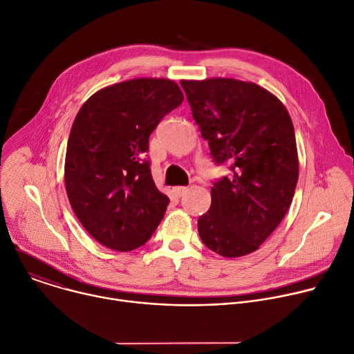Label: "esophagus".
Wrapping results in <instances>:
<instances>
[{
    "label": "esophagus",
    "mask_w": 354,
    "mask_h": 354,
    "mask_svg": "<svg viewBox=\"0 0 354 354\" xmlns=\"http://www.w3.org/2000/svg\"><path fill=\"white\" fill-rule=\"evenodd\" d=\"M189 189L186 187V186H178V187H174L172 189V192L178 196V197H180V196H183V194H186V192H187Z\"/></svg>",
    "instance_id": "1"
}]
</instances>
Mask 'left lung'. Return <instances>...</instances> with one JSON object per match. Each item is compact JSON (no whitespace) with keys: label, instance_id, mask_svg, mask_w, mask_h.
Returning a JSON list of instances; mask_svg holds the SVG:
<instances>
[{"label":"left lung","instance_id":"left-lung-1","mask_svg":"<svg viewBox=\"0 0 354 354\" xmlns=\"http://www.w3.org/2000/svg\"><path fill=\"white\" fill-rule=\"evenodd\" d=\"M217 165L232 175L212 187V206L197 220L203 243L225 258L250 254L284 218L298 180L291 118L265 88L232 78L180 81Z\"/></svg>","mask_w":354,"mask_h":354}]
</instances>
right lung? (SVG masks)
Masks as SVG:
<instances>
[{
  "label": "right lung",
  "instance_id": "add662e5",
  "mask_svg": "<svg viewBox=\"0 0 354 354\" xmlns=\"http://www.w3.org/2000/svg\"><path fill=\"white\" fill-rule=\"evenodd\" d=\"M182 102L176 82L136 78L95 92L80 109L67 144L66 190L99 243L129 252L160 225L169 198L157 189L145 153L151 133Z\"/></svg>",
  "mask_w": 354,
  "mask_h": 354
}]
</instances>
